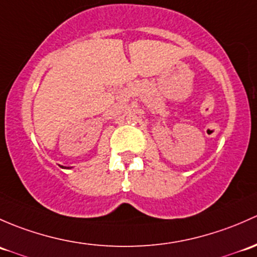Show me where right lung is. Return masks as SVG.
Instances as JSON below:
<instances>
[{
	"instance_id": "add662e5",
	"label": "right lung",
	"mask_w": 257,
	"mask_h": 257,
	"mask_svg": "<svg viewBox=\"0 0 257 257\" xmlns=\"http://www.w3.org/2000/svg\"><path fill=\"white\" fill-rule=\"evenodd\" d=\"M60 167H62V168H69V167H63V166H60Z\"/></svg>"
}]
</instances>
